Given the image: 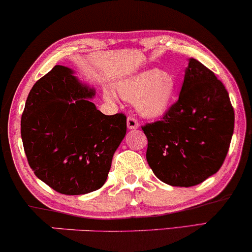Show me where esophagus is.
I'll return each instance as SVG.
<instances>
[{"mask_svg": "<svg viewBox=\"0 0 252 252\" xmlns=\"http://www.w3.org/2000/svg\"><path fill=\"white\" fill-rule=\"evenodd\" d=\"M139 122H137V119L135 118L134 116H129L128 118H127V127H128L129 129H137L139 128Z\"/></svg>", "mask_w": 252, "mask_h": 252, "instance_id": "obj_1", "label": "esophagus"}]
</instances>
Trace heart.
Here are the masks:
<instances>
[{
    "instance_id": "heart-1",
    "label": "heart",
    "mask_w": 252,
    "mask_h": 252,
    "mask_svg": "<svg viewBox=\"0 0 252 252\" xmlns=\"http://www.w3.org/2000/svg\"><path fill=\"white\" fill-rule=\"evenodd\" d=\"M118 93L127 101H135L141 115L155 118L170 109L174 98L175 80L168 72L154 68L123 81L118 86ZM106 97L111 96L106 94Z\"/></svg>"
}]
</instances>
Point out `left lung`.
<instances>
[{
	"mask_svg": "<svg viewBox=\"0 0 252 252\" xmlns=\"http://www.w3.org/2000/svg\"><path fill=\"white\" fill-rule=\"evenodd\" d=\"M142 130L148 164L160 181L201 184L219 171L228 153L234 130L228 93L211 70L190 58L178 101Z\"/></svg>",
	"mask_w": 252,
	"mask_h": 252,
	"instance_id": "8db88e82",
	"label": "left lung"
}]
</instances>
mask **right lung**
Masks as SVG:
<instances>
[{
    "label": "right lung",
    "instance_id": "right-lung-1",
    "mask_svg": "<svg viewBox=\"0 0 252 252\" xmlns=\"http://www.w3.org/2000/svg\"><path fill=\"white\" fill-rule=\"evenodd\" d=\"M94 94L73 71L56 65L26 99L20 133L27 161L40 180L61 194L101 188L126 134V116H105L87 99Z\"/></svg>",
    "mask_w": 252,
    "mask_h": 252
}]
</instances>
